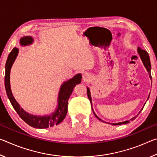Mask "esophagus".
Listing matches in <instances>:
<instances>
[{"mask_svg":"<svg viewBox=\"0 0 157 157\" xmlns=\"http://www.w3.org/2000/svg\"><path fill=\"white\" fill-rule=\"evenodd\" d=\"M83 78H84V79H87L89 78V76L87 75H84Z\"/></svg>","mask_w":157,"mask_h":157,"instance_id":"obj_1","label":"esophagus"}]
</instances>
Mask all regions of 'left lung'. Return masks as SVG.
<instances>
[{
	"label": "left lung",
	"instance_id": "left-lung-1",
	"mask_svg": "<svg viewBox=\"0 0 157 157\" xmlns=\"http://www.w3.org/2000/svg\"><path fill=\"white\" fill-rule=\"evenodd\" d=\"M138 52H139L140 57V58H141L143 64H144L145 67L146 68V69H147V72H148V73H149V75H150V79H152V76H151V63H150V57H149L148 53L147 52V51H146V50H143V49H141V48H138ZM87 95H88V98H89V100H90V102H91V104H92V103H91V94H90V90L89 89V88H87ZM149 96H150V95H149ZM148 98H149V97H148ZM148 98H147V99H148ZM142 109H141V110H142ZM92 110H93V109H92ZM141 110H140V111H141ZM93 112H94V115H95V116H96L97 118H98V119H99V120L102 121L100 118H98V117L96 115H95V113H94V110H93ZM140 112H139V113H140ZM138 115H139V114H138ZM138 115H137L136 116H134V118H132V119H130V121H134V119L136 118V117L138 116ZM129 123V121H126L122 122V123H113V124H113V125H118V124H127V123Z\"/></svg>",
	"mask_w": 157,
	"mask_h": 157
}]
</instances>
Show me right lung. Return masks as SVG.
Here are the masks:
<instances>
[{
	"mask_svg": "<svg viewBox=\"0 0 157 157\" xmlns=\"http://www.w3.org/2000/svg\"><path fill=\"white\" fill-rule=\"evenodd\" d=\"M33 39L31 36H24L21 39L20 44L22 46L30 44L33 43ZM18 52L17 48H14L10 52L7 57L6 63H5V86L6 93L9 100L11 102L12 107L17 111L22 120L24 121L29 125L34 127V128L44 129L48 128L49 127H52L55 124H59L63 119L65 118L68 111V101L73 89L77 84L81 82L82 75L81 74H78L74 76L72 79H69L62 85L60 89L59 98H58V107L55 111V113L48 116H36L26 113L25 111L21 108L14 98L13 97L10 84V69L17 57Z\"/></svg>",
	"mask_w": 157,
	"mask_h": 157,
	"instance_id": "1",
	"label": "right lung"
}]
</instances>
